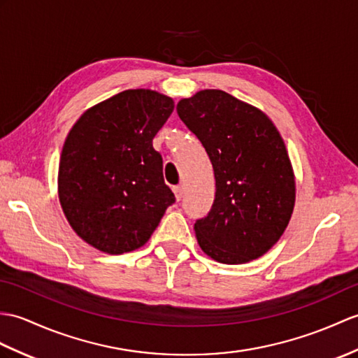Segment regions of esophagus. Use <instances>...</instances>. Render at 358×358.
<instances>
[{
	"label": "esophagus",
	"mask_w": 358,
	"mask_h": 358,
	"mask_svg": "<svg viewBox=\"0 0 358 358\" xmlns=\"http://www.w3.org/2000/svg\"><path fill=\"white\" fill-rule=\"evenodd\" d=\"M172 190H173V194H176L178 201H180V199L182 198V192H185V187H182V186H173Z\"/></svg>",
	"instance_id": "esophagus-1"
}]
</instances>
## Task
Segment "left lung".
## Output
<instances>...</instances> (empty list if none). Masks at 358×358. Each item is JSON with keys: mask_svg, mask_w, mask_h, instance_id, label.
Masks as SVG:
<instances>
[{"mask_svg": "<svg viewBox=\"0 0 358 358\" xmlns=\"http://www.w3.org/2000/svg\"><path fill=\"white\" fill-rule=\"evenodd\" d=\"M177 113L201 141L215 173L210 212L195 221L199 247L222 264H244L278 243L296 186L284 140L257 108L221 90L181 99Z\"/></svg>", "mask_w": 358, "mask_h": 358, "instance_id": "1", "label": "left lung"}]
</instances>
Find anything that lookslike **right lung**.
Wrapping results in <instances>:
<instances>
[{
  "label": "right lung",
  "instance_id": "add662e5",
  "mask_svg": "<svg viewBox=\"0 0 358 358\" xmlns=\"http://www.w3.org/2000/svg\"><path fill=\"white\" fill-rule=\"evenodd\" d=\"M172 111L168 96L127 90L90 108L66 136L57 178L61 206L73 230L97 250H136L176 203L152 146Z\"/></svg>",
  "mask_w": 358,
  "mask_h": 358
}]
</instances>
